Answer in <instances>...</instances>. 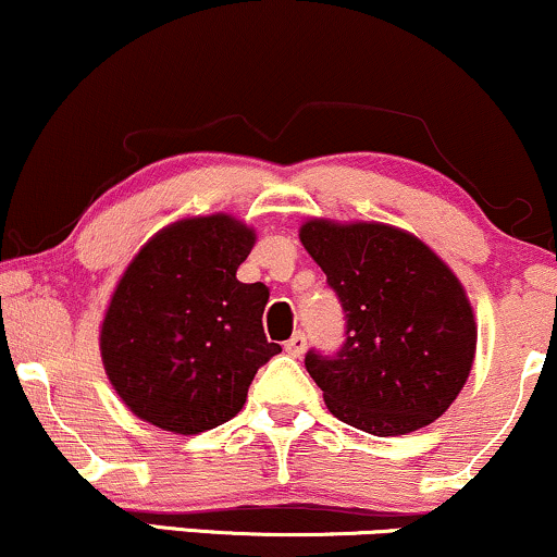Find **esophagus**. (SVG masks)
I'll list each match as a JSON object with an SVG mask.
<instances>
[{"instance_id":"obj_1","label":"esophagus","mask_w":557,"mask_h":557,"mask_svg":"<svg viewBox=\"0 0 557 557\" xmlns=\"http://www.w3.org/2000/svg\"><path fill=\"white\" fill-rule=\"evenodd\" d=\"M284 349H286V355H292V357H299L302 355V351L307 349V336L302 331H297L294 333V336L289 338V342L284 344Z\"/></svg>"}]
</instances>
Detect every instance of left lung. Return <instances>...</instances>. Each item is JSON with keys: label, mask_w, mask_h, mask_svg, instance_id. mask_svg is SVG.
<instances>
[{"label": "left lung", "mask_w": 557, "mask_h": 557, "mask_svg": "<svg viewBox=\"0 0 557 557\" xmlns=\"http://www.w3.org/2000/svg\"><path fill=\"white\" fill-rule=\"evenodd\" d=\"M299 239L346 320L333 355H305L331 414L377 437L437 420L467 383L476 346L459 278L428 245L385 224L315 219Z\"/></svg>", "instance_id": "left-lung-1"}]
</instances>
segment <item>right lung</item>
Here are the masks:
<instances>
[{
  "label": "right lung",
  "instance_id": "add662e5",
  "mask_svg": "<svg viewBox=\"0 0 557 557\" xmlns=\"http://www.w3.org/2000/svg\"><path fill=\"white\" fill-rule=\"evenodd\" d=\"M252 245L250 228L219 213L163 228L127 265L103 318L101 357L140 420L180 435L219 428L281 351L263 331L268 286L237 281Z\"/></svg>",
  "mask_w": 557,
  "mask_h": 557
}]
</instances>
